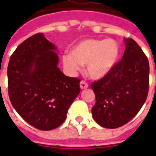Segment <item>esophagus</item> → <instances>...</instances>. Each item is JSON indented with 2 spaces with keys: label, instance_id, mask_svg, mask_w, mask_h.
Segmentation results:
<instances>
[{
  "label": "esophagus",
  "instance_id": "obj_1",
  "mask_svg": "<svg viewBox=\"0 0 156 156\" xmlns=\"http://www.w3.org/2000/svg\"><path fill=\"white\" fill-rule=\"evenodd\" d=\"M88 87V84L85 81H81L80 82V88L81 89H85Z\"/></svg>",
  "mask_w": 156,
  "mask_h": 156
}]
</instances>
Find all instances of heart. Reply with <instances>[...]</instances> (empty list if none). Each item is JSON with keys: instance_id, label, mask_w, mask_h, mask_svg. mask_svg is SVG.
Wrapping results in <instances>:
<instances>
[{"instance_id": "obj_1", "label": "heart", "mask_w": 156, "mask_h": 156, "mask_svg": "<svg viewBox=\"0 0 156 156\" xmlns=\"http://www.w3.org/2000/svg\"><path fill=\"white\" fill-rule=\"evenodd\" d=\"M119 48L114 39H86L72 49V53L62 55V62L64 68L75 74L83 65L87 64V72L94 79H100L108 75L118 61Z\"/></svg>"}]
</instances>
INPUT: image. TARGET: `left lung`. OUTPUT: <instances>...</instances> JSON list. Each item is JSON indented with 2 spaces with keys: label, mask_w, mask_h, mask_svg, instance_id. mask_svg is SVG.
I'll list each match as a JSON object with an SVG mask.
<instances>
[{
  "label": "left lung",
  "mask_w": 156,
  "mask_h": 156,
  "mask_svg": "<svg viewBox=\"0 0 156 156\" xmlns=\"http://www.w3.org/2000/svg\"><path fill=\"white\" fill-rule=\"evenodd\" d=\"M123 58L111 72L91 84L96 98L93 118L100 126L115 129L137 115L146 100L150 65L136 41L125 38Z\"/></svg>",
  "instance_id": "obj_1"
}]
</instances>
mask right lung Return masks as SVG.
Instances as JSON below:
<instances>
[{
  "mask_svg": "<svg viewBox=\"0 0 156 156\" xmlns=\"http://www.w3.org/2000/svg\"><path fill=\"white\" fill-rule=\"evenodd\" d=\"M58 62L56 46L42 33L22 42L9 61L11 103L24 120L40 130L59 127L80 93V79L63 74Z\"/></svg>",
  "mask_w": 156,
  "mask_h": 156,
  "instance_id": "add662e5",
  "label": "right lung"
}]
</instances>
